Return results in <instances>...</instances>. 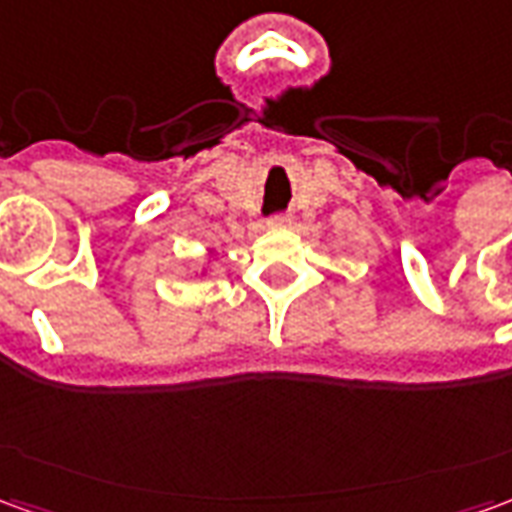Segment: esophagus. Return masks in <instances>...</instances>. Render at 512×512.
Returning <instances> with one entry per match:
<instances>
[{
  "label": "esophagus",
  "mask_w": 512,
  "mask_h": 512,
  "mask_svg": "<svg viewBox=\"0 0 512 512\" xmlns=\"http://www.w3.org/2000/svg\"><path fill=\"white\" fill-rule=\"evenodd\" d=\"M288 224H290L288 213H277V216H271V219H268V227H288Z\"/></svg>",
  "instance_id": "1"
}]
</instances>
